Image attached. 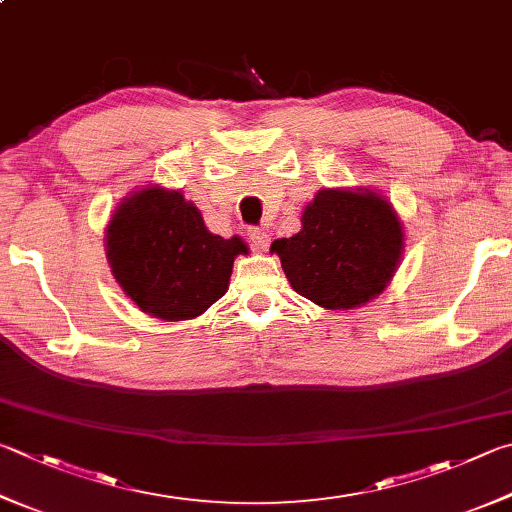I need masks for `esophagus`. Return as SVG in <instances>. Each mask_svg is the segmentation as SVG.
Instances as JSON below:
<instances>
[{"label": "esophagus", "instance_id": "obj_1", "mask_svg": "<svg viewBox=\"0 0 512 512\" xmlns=\"http://www.w3.org/2000/svg\"><path fill=\"white\" fill-rule=\"evenodd\" d=\"M248 239H250V244H253L255 250H266L268 246H271V235H268V232L262 230V228H250Z\"/></svg>", "mask_w": 512, "mask_h": 512}]
</instances>
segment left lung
Masks as SVG:
<instances>
[{
	"mask_svg": "<svg viewBox=\"0 0 512 512\" xmlns=\"http://www.w3.org/2000/svg\"><path fill=\"white\" fill-rule=\"evenodd\" d=\"M271 253L293 291L324 309H353L392 280L403 253L394 208L374 192L320 190L302 215V230L275 239Z\"/></svg>",
	"mask_w": 512,
	"mask_h": 512,
	"instance_id": "8db88e82",
	"label": "left lung"
}]
</instances>
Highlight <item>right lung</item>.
<instances>
[{"label":"right lung","mask_w":512,"mask_h":512,"mask_svg":"<svg viewBox=\"0 0 512 512\" xmlns=\"http://www.w3.org/2000/svg\"><path fill=\"white\" fill-rule=\"evenodd\" d=\"M246 253L203 224L181 192L145 188L120 203L107 226V257L118 284L143 313L197 318L228 291L232 262Z\"/></svg>","instance_id":"obj_1"}]
</instances>
